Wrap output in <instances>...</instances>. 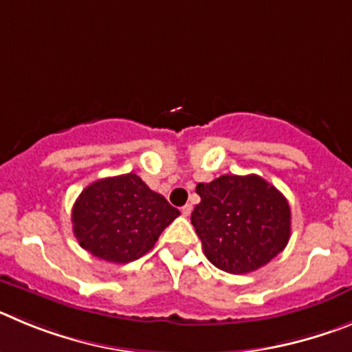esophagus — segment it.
Here are the masks:
<instances>
[{
    "instance_id": "34e87169",
    "label": "esophagus",
    "mask_w": 352,
    "mask_h": 352,
    "mask_svg": "<svg viewBox=\"0 0 352 352\" xmlns=\"http://www.w3.org/2000/svg\"><path fill=\"white\" fill-rule=\"evenodd\" d=\"M192 213V204H185V206L182 208V214L183 217H190Z\"/></svg>"
}]
</instances>
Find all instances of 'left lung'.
Segmentation results:
<instances>
[{
	"label": "left lung",
	"instance_id": "1",
	"mask_svg": "<svg viewBox=\"0 0 352 352\" xmlns=\"http://www.w3.org/2000/svg\"><path fill=\"white\" fill-rule=\"evenodd\" d=\"M201 203L192 211L204 256L227 273H250L268 264L291 236L287 199L256 174H223L197 183Z\"/></svg>",
	"mask_w": 352,
	"mask_h": 352
}]
</instances>
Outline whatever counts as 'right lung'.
I'll return each mask as SVG.
<instances>
[{"mask_svg":"<svg viewBox=\"0 0 352 352\" xmlns=\"http://www.w3.org/2000/svg\"><path fill=\"white\" fill-rule=\"evenodd\" d=\"M179 211L129 173L86 186L72 210L74 234L84 250L109 263L142 257Z\"/></svg>","mask_w":352,"mask_h":352,"instance_id":"add662e5","label":"right lung"}]
</instances>
